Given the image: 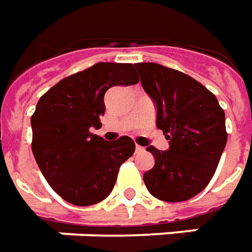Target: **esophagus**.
I'll return each mask as SVG.
<instances>
[{
    "label": "esophagus",
    "mask_w": 252,
    "mask_h": 252,
    "mask_svg": "<svg viewBox=\"0 0 252 252\" xmlns=\"http://www.w3.org/2000/svg\"><path fill=\"white\" fill-rule=\"evenodd\" d=\"M135 151H136V153H142V151H144V148L140 147V146H136V148H135Z\"/></svg>",
    "instance_id": "obj_1"
}]
</instances>
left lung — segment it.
I'll use <instances>...</instances> for the list:
<instances>
[{
    "mask_svg": "<svg viewBox=\"0 0 252 252\" xmlns=\"http://www.w3.org/2000/svg\"><path fill=\"white\" fill-rule=\"evenodd\" d=\"M143 89L157 104L167 151L147 147L155 164L144 173L158 200L181 202L205 189L227 144L225 115L216 95L194 78L158 63H136Z\"/></svg>",
    "mask_w": 252,
    "mask_h": 252,
    "instance_id": "8db88e82",
    "label": "left lung"
}]
</instances>
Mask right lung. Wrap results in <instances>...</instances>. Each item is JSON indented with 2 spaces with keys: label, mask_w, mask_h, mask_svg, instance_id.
I'll list each match as a JSON object with an SVG mask.
<instances>
[{
  "label": "right lung",
  "mask_w": 252,
  "mask_h": 252,
  "mask_svg": "<svg viewBox=\"0 0 252 252\" xmlns=\"http://www.w3.org/2000/svg\"><path fill=\"white\" fill-rule=\"evenodd\" d=\"M137 82L132 63L99 62L63 78L37 101L31 117L32 153L48 185L64 201L88 206L110 194L135 143L128 136L106 142L90 129L101 126L106 90Z\"/></svg>",
  "instance_id": "obj_1"
}]
</instances>
